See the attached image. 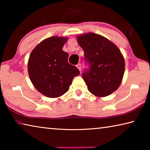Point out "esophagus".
<instances>
[{
    "label": "esophagus",
    "mask_w": 150,
    "mask_h": 150,
    "mask_svg": "<svg viewBox=\"0 0 150 150\" xmlns=\"http://www.w3.org/2000/svg\"><path fill=\"white\" fill-rule=\"evenodd\" d=\"M76 66H77V67L78 68L79 70V71L81 70V63H78V64L76 65Z\"/></svg>",
    "instance_id": "1"
}]
</instances>
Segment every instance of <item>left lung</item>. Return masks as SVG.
Instances as JSON below:
<instances>
[{
    "instance_id": "8db88e82",
    "label": "left lung",
    "mask_w": 150,
    "mask_h": 150,
    "mask_svg": "<svg viewBox=\"0 0 150 150\" xmlns=\"http://www.w3.org/2000/svg\"><path fill=\"white\" fill-rule=\"evenodd\" d=\"M77 42L84 51V61L88 65L82 74L88 90L99 97L115 92L125 69L120 50L107 38L92 32L79 35Z\"/></svg>"
}]
</instances>
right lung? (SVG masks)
I'll return each mask as SVG.
<instances>
[{
  "label": "right lung",
  "mask_w": 150,
  "mask_h": 150,
  "mask_svg": "<svg viewBox=\"0 0 150 150\" xmlns=\"http://www.w3.org/2000/svg\"><path fill=\"white\" fill-rule=\"evenodd\" d=\"M67 38L54 36L43 40L30 55L28 69L30 80L42 95L50 98L62 96L69 90L79 71L68 63L69 54L62 47Z\"/></svg>",
  "instance_id": "obj_1"
}]
</instances>
